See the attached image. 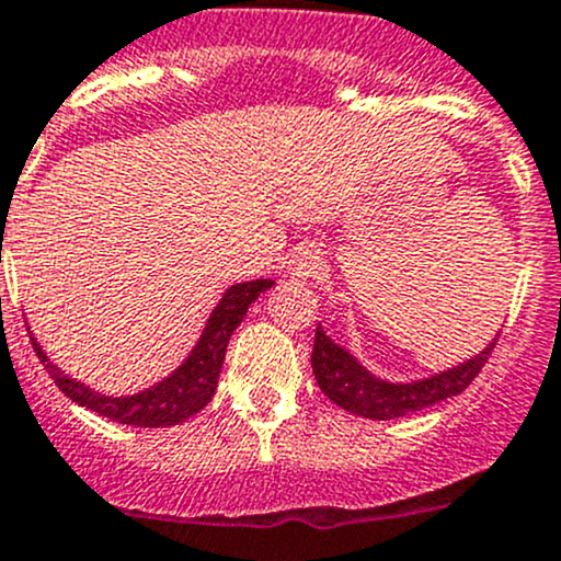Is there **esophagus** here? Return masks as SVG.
<instances>
[{
  "mask_svg": "<svg viewBox=\"0 0 561 561\" xmlns=\"http://www.w3.org/2000/svg\"><path fill=\"white\" fill-rule=\"evenodd\" d=\"M316 267H319V264H316L313 253L299 251L297 256L288 262V278H291V280H308L310 275L316 273Z\"/></svg>",
  "mask_w": 561,
  "mask_h": 561,
  "instance_id": "esophagus-1",
  "label": "esophagus"
}]
</instances>
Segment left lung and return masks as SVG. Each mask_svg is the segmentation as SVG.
Segmentation results:
<instances>
[{"instance_id": "8db88e82", "label": "left lung", "mask_w": 561, "mask_h": 561, "mask_svg": "<svg viewBox=\"0 0 561 561\" xmlns=\"http://www.w3.org/2000/svg\"><path fill=\"white\" fill-rule=\"evenodd\" d=\"M496 337L491 343H485V348L477 352L474 357L463 359V363L453 365V368L439 370V374L423 376V379L390 381L365 368L348 348L337 346L327 335L324 327L319 324L316 327L310 365H313V376L319 381L321 392L332 403L346 409L348 414H357V417L368 420H396L420 412V409L434 407V403L447 401V398L461 396L471 381H474V376L480 374L482 365H485Z\"/></svg>"}]
</instances>
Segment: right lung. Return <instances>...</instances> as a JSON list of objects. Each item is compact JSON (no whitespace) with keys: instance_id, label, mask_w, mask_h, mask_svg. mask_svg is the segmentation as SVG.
I'll use <instances>...</instances> for the list:
<instances>
[{"instance_id":"add662e5","label":"right lung","mask_w":561,"mask_h":561,"mask_svg":"<svg viewBox=\"0 0 561 561\" xmlns=\"http://www.w3.org/2000/svg\"><path fill=\"white\" fill-rule=\"evenodd\" d=\"M273 286L275 280L256 278L234 283V286L226 288L224 297L218 299V305L209 313L196 346L187 352V357L169 376L154 381L147 390L133 392V396H105V392L92 390L84 381L73 379L59 365H54L35 335H32V346H35L37 357L46 365V370L57 381L59 390L70 401L79 403V407L98 412L100 417H108L122 425L169 428V425L185 423L187 417L198 414L213 401L215 390H218V376L220 368H224L226 346H229L231 332L245 319L248 308Z\"/></svg>"}]
</instances>
